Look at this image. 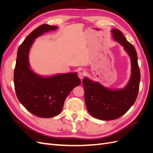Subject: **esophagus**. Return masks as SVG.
I'll return each mask as SVG.
<instances>
[{
	"instance_id": "34e87169",
	"label": "esophagus",
	"mask_w": 153,
	"mask_h": 153,
	"mask_svg": "<svg viewBox=\"0 0 153 153\" xmlns=\"http://www.w3.org/2000/svg\"><path fill=\"white\" fill-rule=\"evenodd\" d=\"M86 73H87V72L85 69H80L79 71H78V76H79L80 79H82V78H84V77L85 76Z\"/></svg>"
}]
</instances>
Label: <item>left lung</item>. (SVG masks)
<instances>
[{"label": "left lung", "mask_w": 153, "mask_h": 153, "mask_svg": "<svg viewBox=\"0 0 153 153\" xmlns=\"http://www.w3.org/2000/svg\"><path fill=\"white\" fill-rule=\"evenodd\" d=\"M115 41L121 44L131 61V75L128 84L123 89L111 90L85 77L82 80L86 107L95 118L110 121L123 115L135 103L140 82V72L137 53L133 45L128 42L118 29L112 30Z\"/></svg>", "instance_id": "left-lung-1"}]
</instances>
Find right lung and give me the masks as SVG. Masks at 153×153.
<instances>
[{"instance_id": "right-lung-1", "label": "right lung", "mask_w": 153, "mask_h": 153, "mask_svg": "<svg viewBox=\"0 0 153 153\" xmlns=\"http://www.w3.org/2000/svg\"><path fill=\"white\" fill-rule=\"evenodd\" d=\"M56 26L43 24L37 27L20 45L17 52L14 71L16 94L22 105L36 116L50 118L62 111L68 94L81 83L76 73L60 74L50 77H41L31 71L29 52L32 44L38 36Z\"/></svg>"}]
</instances>
